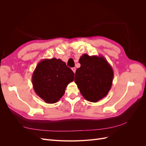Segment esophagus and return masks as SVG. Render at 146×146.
I'll list each match as a JSON object with an SVG mask.
<instances>
[{
	"instance_id": "34e87169",
	"label": "esophagus",
	"mask_w": 146,
	"mask_h": 146,
	"mask_svg": "<svg viewBox=\"0 0 146 146\" xmlns=\"http://www.w3.org/2000/svg\"><path fill=\"white\" fill-rule=\"evenodd\" d=\"M72 71L74 72V74L76 73V68H72Z\"/></svg>"
}]
</instances>
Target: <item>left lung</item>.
<instances>
[{
    "instance_id": "obj_1",
    "label": "left lung",
    "mask_w": 146,
    "mask_h": 146,
    "mask_svg": "<svg viewBox=\"0 0 146 146\" xmlns=\"http://www.w3.org/2000/svg\"><path fill=\"white\" fill-rule=\"evenodd\" d=\"M80 68L76 70L75 83L86 100L98 102L107 96L111 89L113 70L102 55L83 54L79 59Z\"/></svg>"
}]
</instances>
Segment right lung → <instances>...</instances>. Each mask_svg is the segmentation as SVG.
Wrapping results in <instances>:
<instances>
[{
	"label": "right lung",
	"instance_id": "1",
	"mask_svg": "<svg viewBox=\"0 0 146 146\" xmlns=\"http://www.w3.org/2000/svg\"><path fill=\"white\" fill-rule=\"evenodd\" d=\"M74 73L60 59L53 58L39 61L33 72L32 82L36 94L47 104H54L64 94Z\"/></svg>",
	"mask_w": 146,
	"mask_h": 146
}]
</instances>
